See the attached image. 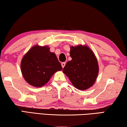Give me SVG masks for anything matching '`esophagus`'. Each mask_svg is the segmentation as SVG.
I'll use <instances>...</instances> for the list:
<instances>
[{
  "instance_id": "esophagus-1",
  "label": "esophagus",
  "mask_w": 127,
  "mask_h": 127,
  "mask_svg": "<svg viewBox=\"0 0 127 127\" xmlns=\"http://www.w3.org/2000/svg\"><path fill=\"white\" fill-rule=\"evenodd\" d=\"M65 62H63V63H62V66L63 68H64V66H65Z\"/></svg>"
}]
</instances>
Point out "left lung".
<instances>
[{
	"instance_id": "left-lung-1",
	"label": "left lung",
	"mask_w": 127,
	"mask_h": 127,
	"mask_svg": "<svg viewBox=\"0 0 127 127\" xmlns=\"http://www.w3.org/2000/svg\"><path fill=\"white\" fill-rule=\"evenodd\" d=\"M70 56L72 59L64 67V73L77 89H89L94 85L98 73V63L94 53L86 46H72Z\"/></svg>"
}]
</instances>
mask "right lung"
<instances>
[{
    "instance_id": "add662e5",
    "label": "right lung",
    "mask_w": 127,
    "mask_h": 127,
    "mask_svg": "<svg viewBox=\"0 0 127 127\" xmlns=\"http://www.w3.org/2000/svg\"><path fill=\"white\" fill-rule=\"evenodd\" d=\"M21 72L26 82L33 86L42 87L58 70H61V64L54 53L48 46L36 45L22 58Z\"/></svg>"
}]
</instances>
